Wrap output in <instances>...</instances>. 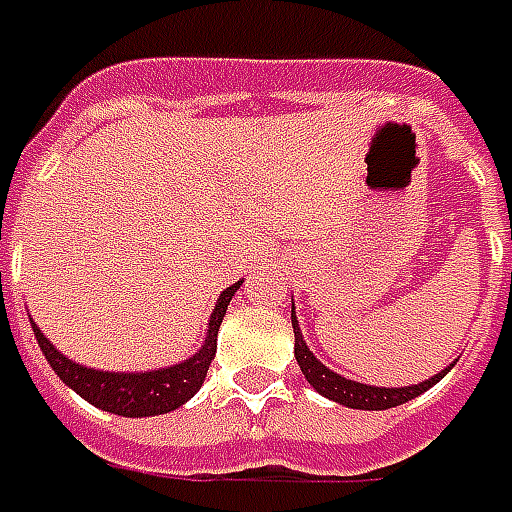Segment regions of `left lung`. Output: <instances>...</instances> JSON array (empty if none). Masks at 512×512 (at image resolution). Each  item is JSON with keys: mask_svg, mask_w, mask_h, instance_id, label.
<instances>
[{"mask_svg": "<svg viewBox=\"0 0 512 512\" xmlns=\"http://www.w3.org/2000/svg\"><path fill=\"white\" fill-rule=\"evenodd\" d=\"M292 328H295V358L300 372L306 375V380L311 383V389H317L322 397L339 402L344 408H355V411H386V408H397L402 402L416 400L419 394H424L427 389H433L438 380L447 375L449 369L455 366V361L441 369L433 378L422 380V383H413V386H400V389H386V386H369V383H358V380H350L333 372L328 366L322 364L317 355L308 350L306 339H303V331L297 325L295 306H292Z\"/></svg>", "mask_w": 512, "mask_h": 512, "instance_id": "obj_1", "label": "left lung"}]
</instances>
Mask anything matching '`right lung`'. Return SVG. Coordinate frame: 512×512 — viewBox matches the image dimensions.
<instances>
[{"label":"right lung","mask_w":512,"mask_h":512,"mask_svg":"<svg viewBox=\"0 0 512 512\" xmlns=\"http://www.w3.org/2000/svg\"><path fill=\"white\" fill-rule=\"evenodd\" d=\"M239 286H242V281L228 286L226 292H220L215 308H212V317L206 322L204 344L187 361L159 366V369H143V372H110V369H96V366L71 361L43 336L41 328L32 322V317L30 322L41 353L46 355L54 375L63 380L68 389H74L82 400H88L90 405H96L101 411L129 416V419H143V416L176 411L204 386L209 364L217 353L220 322L226 317L228 303H231V297Z\"/></svg>","instance_id":"add662e5"}]
</instances>
